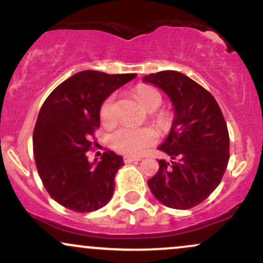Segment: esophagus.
Masks as SVG:
<instances>
[{
  "instance_id": "obj_1",
  "label": "esophagus",
  "mask_w": 263,
  "mask_h": 263,
  "mask_svg": "<svg viewBox=\"0 0 263 263\" xmlns=\"http://www.w3.org/2000/svg\"><path fill=\"white\" fill-rule=\"evenodd\" d=\"M138 161H141V157H129V156L123 157V162L125 163H132V162H138Z\"/></svg>"
}]
</instances>
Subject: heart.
I'll return each instance as SVG.
<instances>
[{
    "mask_svg": "<svg viewBox=\"0 0 263 263\" xmlns=\"http://www.w3.org/2000/svg\"><path fill=\"white\" fill-rule=\"evenodd\" d=\"M137 96L138 100L147 110L152 107L157 108L162 102L161 93L151 86H138ZM114 104L115 98L111 95L101 105L100 116L102 121L108 122L114 119ZM156 140V132L148 127L136 128L123 126L111 136V143L114 148L125 155H140L149 144L155 143Z\"/></svg>",
    "mask_w": 263,
    "mask_h": 263,
    "instance_id": "heart-1",
    "label": "heart"
}]
</instances>
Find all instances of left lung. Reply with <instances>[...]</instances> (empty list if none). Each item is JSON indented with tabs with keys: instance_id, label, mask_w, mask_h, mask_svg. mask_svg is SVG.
Listing matches in <instances>:
<instances>
[{
	"instance_id": "8db88e82",
	"label": "left lung",
	"mask_w": 263,
	"mask_h": 263,
	"mask_svg": "<svg viewBox=\"0 0 263 263\" xmlns=\"http://www.w3.org/2000/svg\"><path fill=\"white\" fill-rule=\"evenodd\" d=\"M167 93L173 122L158 146L171 161L159 159V170L148 186L159 203L190 209L205 200L221 182L229 162L228 126L209 91L179 71L165 70L143 77Z\"/></svg>"
}]
</instances>
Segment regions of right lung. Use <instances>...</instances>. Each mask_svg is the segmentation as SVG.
I'll return each instance as SVG.
<instances>
[{"mask_svg": "<svg viewBox=\"0 0 263 263\" xmlns=\"http://www.w3.org/2000/svg\"><path fill=\"white\" fill-rule=\"evenodd\" d=\"M136 77L84 70L63 81L44 101L33 132V152L44 188L57 203L90 213L111 200L122 157L107 151L101 161L89 162L86 152L100 126L102 102Z\"/></svg>", "mask_w": 263, "mask_h": 263, "instance_id": "add662e5", "label": "right lung"}]
</instances>
